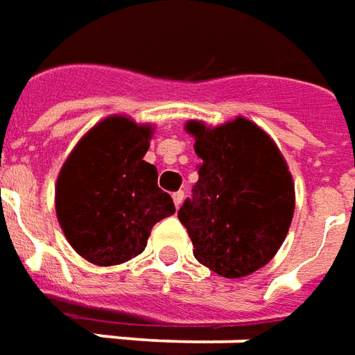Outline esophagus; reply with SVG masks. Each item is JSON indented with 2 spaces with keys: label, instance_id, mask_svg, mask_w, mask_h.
Returning <instances> with one entry per match:
<instances>
[{
  "label": "esophagus",
  "instance_id": "34e87169",
  "mask_svg": "<svg viewBox=\"0 0 355 355\" xmlns=\"http://www.w3.org/2000/svg\"><path fill=\"white\" fill-rule=\"evenodd\" d=\"M182 200H184V192H182V190H178V192L173 194V202H175V206H177V208L182 204Z\"/></svg>",
  "mask_w": 355,
  "mask_h": 355
}]
</instances>
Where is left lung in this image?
<instances>
[{"label":"left lung","instance_id":"1","mask_svg":"<svg viewBox=\"0 0 355 355\" xmlns=\"http://www.w3.org/2000/svg\"><path fill=\"white\" fill-rule=\"evenodd\" d=\"M196 137L198 182L178 209L194 257L223 278H243L268 264L293 218L295 188L276 144L257 124L188 122Z\"/></svg>","mask_w":355,"mask_h":355}]
</instances>
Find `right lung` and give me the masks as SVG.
Segmentation results:
<instances>
[{"label": "right lung", "instance_id": "1", "mask_svg": "<svg viewBox=\"0 0 355 355\" xmlns=\"http://www.w3.org/2000/svg\"><path fill=\"white\" fill-rule=\"evenodd\" d=\"M149 137V126L110 116L85 134L60 171L58 221L69 245L96 266L144 252L151 227L175 214L173 198L157 187V168L144 161Z\"/></svg>", "mask_w": 355, "mask_h": 355}]
</instances>
